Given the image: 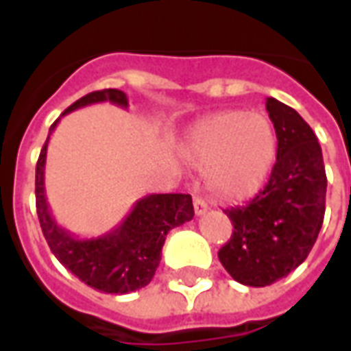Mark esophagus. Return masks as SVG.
I'll use <instances>...</instances> for the list:
<instances>
[{
	"label": "esophagus",
	"mask_w": 351,
	"mask_h": 351,
	"mask_svg": "<svg viewBox=\"0 0 351 351\" xmlns=\"http://www.w3.org/2000/svg\"><path fill=\"white\" fill-rule=\"evenodd\" d=\"M207 209H209V207H207L206 200L200 198V196H194V213L200 217V215L207 213Z\"/></svg>",
	"instance_id": "34e87169"
}]
</instances>
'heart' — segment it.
Instances as JSON below:
<instances>
[{
	"mask_svg": "<svg viewBox=\"0 0 351 351\" xmlns=\"http://www.w3.org/2000/svg\"><path fill=\"white\" fill-rule=\"evenodd\" d=\"M185 158L194 168L207 170L206 185L217 198L249 200L269 179L277 158V132L258 112H221L194 125Z\"/></svg>",
	"mask_w": 351,
	"mask_h": 351,
	"instance_id": "b5f03b06",
	"label": "heart"
}]
</instances>
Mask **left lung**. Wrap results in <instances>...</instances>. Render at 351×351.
Masks as SVG:
<instances>
[{"mask_svg":"<svg viewBox=\"0 0 351 351\" xmlns=\"http://www.w3.org/2000/svg\"><path fill=\"white\" fill-rule=\"evenodd\" d=\"M277 132L269 181L245 206L224 209L234 224L219 260L234 280L269 286L305 262L326 213L327 178L322 147L308 123L284 102H265Z\"/></svg>","mask_w":351,"mask_h":351,"instance_id":"1","label":"left lung"}]
</instances>
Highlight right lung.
Listing matches in <instances>:
<instances>
[{
    "label": "right lung",
    "mask_w": 351,
    "mask_h": 351,
    "mask_svg": "<svg viewBox=\"0 0 351 351\" xmlns=\"http://www.w3.org/2000/svg\"><path fill=\"white\" fill-rule=\"evenodd\" d=\"M114 102L129 106L127 95L119 89H102L82 97L61 116L95 102ZM60 119L50 127V134ZM45 147L40 149L35 168V200L40 228L48 247L73 275L82 282L104 293H129L151 282L160 262V250L166 234L194 217L191 194H149L138 200L125 221L112 232L91 239H80L53 219L45 194Z\"/></svg>",
    "instance_id": "add662e5"
}]
</instances>
